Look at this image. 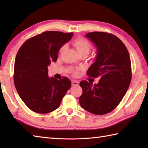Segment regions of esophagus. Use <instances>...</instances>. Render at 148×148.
I'll use <instances>...</instances> for the list:
<instances>
[{
  "instance_id": "obj_1",
  "label": "esophagus",
  "mask_w": 148,
  "mask_h": 148,
  "mask_svg": "<svg viewBox=\"0 0 148 148\" xmlns=\"http://www.w3.org/2000/svg\"><path fill=\"white\" fill-rule=\"evenodd\" d=\"M79 85V83L77 82L76 81H72V86H76Z\"/></svg>"
}]
</instances>
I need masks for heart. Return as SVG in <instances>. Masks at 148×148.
Masks as SVG:
<instances>
[{
  "instance_id": "heart-1",
  "label": "heart",
  "mask_w": 148,
  "mask_h": 148,
  "mask_svg": "<svg viewBox=\"0 0 148 148\" xmlns=\"http://www.w3.org/2000/svg\"><path fill=\"white\" fill-rule=\"evenodd\" d=\"M72 44L75 48H76L77 51L79 55H86L87 56L89 54L91 49H92V45L88 40L83 37H77L72 41ZM65 45H62L59 49V53H62L66 49Z\"/></svg>"
}]
</instances>
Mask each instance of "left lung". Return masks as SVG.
Here are the masks:
<instances>
[{
    "label": "left lung",
    "mask_w": 148,
    "mask_h": 148,
    "mask_svg": "<svg viewBox=\"0 0 148 148\" xmlns=\"http://www.w3.org/2000/svg\"><path fill=\"white\" fill-rule=\"evenodd\" d=\"M86 37L95 44L97 51L87 76L100 79L93 85L86 81H81L83 93L79 98V103L92 114H106L118 106L130 86V55L124 43L113 34L93 32Z\"/></svg>",
    "instance_id": "left-lung-1"
}]
</instances>
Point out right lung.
<instances>
[{
    "instance_id": "obj_1",
    "label": "right lung",
    "mask_w": 148,
    "mask_h": 148,
    "mask_svg": "<svg viewBox=\"0 0 148 148\" xmlns=\"http://www.w3.org/2000/svg\"><path fill=\"white\" fill-rule=\"evenodd\" d=\"M73 33L47 31L25 42L15 58L14 83L19 96L32 111L46 114L60 105L71 86L67 77H48V67L57 60L60 47Z\"/></svg>"
}]
</instances>
